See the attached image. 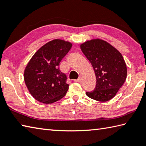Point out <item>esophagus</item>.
I'll return each mask as SVG.
<instances>
[{"mask_svg": "<svg viewBox=\"0 0 146 146\" xmlns=\"http://www.w3.org/2000/svg\"><path fill=\"white\" fill-rule=\"evenodd\" d=\"M74 81H75V82H79V83H80L81 82H82V78H78V79H76V80H75Z\"/></svg>", "mask_w": 146, "mask_h": 146, "instance_id": "esophagus-1", "label": "esophagus"}]
</instances>
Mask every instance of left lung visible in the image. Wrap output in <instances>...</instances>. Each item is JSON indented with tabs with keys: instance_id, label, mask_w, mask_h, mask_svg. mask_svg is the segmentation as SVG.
<instances>
[{
	"instance_id": "1",
	"label": "left lung",
	"mask_w": 146,
	"mask_h": 146,
	"mask_svg": "<svg viewBox=\"0 0 146 146\" xmlns=\"http://www.w3.org/2000/svg\"><path fill=\"white\" fill-rule=\"evenodd\" d=\"M80 49L92 65L97 83L86 95L99 102L111 99L127 77V67L119 51L107 42L96 38L80 44Z\"/></svg>"
}]
</instances>
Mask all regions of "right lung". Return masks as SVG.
<instances>
[{
	"label": "right lung",
	"instance_id": "obj_1",
	"mask_svg": "<svg viewBox=\"0 0 146 146\" xmlns=\"http://www.w3.org/2000/svg\"><path fill=\"white\" fill-rule=\"evenodd\" d=\"M71 47L70 42L54 39L32 56L24 70V78L35 99L49 104L66 95L69 88L67 77L59 70L58 65Z\"/></svg>",
	"mask_w": 146,
	"mask_h": 146
}]
</instances>
